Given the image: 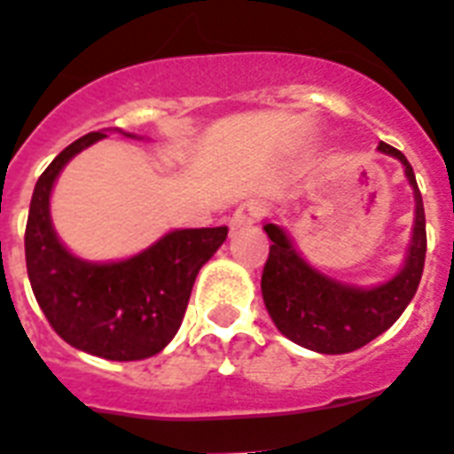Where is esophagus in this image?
<instances>
[{
	"instance_id": "1",
	"label": "esophagus",
	"mask_w": 454,
	"mask_h": 454,
	"mask_svg": "<svg viewBox=\"0 0 454 454\" xmlns=\"http://www.w3.org/2000/svg\"><path fill=\"white\" fill-rule=\"evenodd\" d=\"M263 215H265L263 202L245 200V202H239L238 209L233 212V216H231V223H233L235 228L252 226V223H256V221H259Z\"/></svg>"
}]
</instances>
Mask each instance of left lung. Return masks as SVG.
I'll list each match as a JSON object with an SVG mask.
<instances>
[{
  "mask_svg": "<svg viewBox=\"0 0 454 454\" xmlns=\"http://www.w3.org/2000/svg\"><path fill=\"white\" fill-rule=\"evenodd\" d=\"M378 151L401 160L415 195V226L411 247L403 268L392 279L371 289L342 285L312 268L296 252L285 228H279L278 223L263 226L268 238L272 239L270 254L261 275V294L268 315L272 317L279 333L312 352L345 355L368 345L399 319L422 279L427 226L425 205L415 182V172L399 149L380 142Z\"/></svg>",
  "mask_w": 454,
  "mask_h": 454,
  "instance_id": "8db88e82",
  "label": "left lung"
}]
</instances>
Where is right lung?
Here are the masks:
<instances>
[{"label":"right lung","instance_id":"right-lung-1","mask_svg":"<svg viewBox=\"0 0 454 454\" xmlns=\"http://www.w3.org/2000/svg\"><path fill=\"white\" fill-rule=\"evenodd\" d=\"M102 137L105 130L72 142L39 176L25 228L27 278L62 340L102 359L137 361L158 355L175 338L198 270L223 245L228 228L172 231L149 249L114 263L74 256L51 223V191L62 168Z\"/></svg>","mask_w":454,"mask_h":454}]
</instances>
